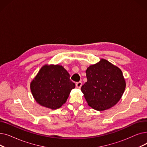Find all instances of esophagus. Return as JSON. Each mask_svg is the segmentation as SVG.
<instances>
[{"instance_id":"34e87169","label":"esophagus","mask_w":147,"mask_h":147,"mask_svg":"<svg viewBox=\"0 0 147 147\" xmlns=\"http://www.w3.org/2000/svg\"><path fill=\"white\" fill-rule=\"evenodd\" d=\"M82 82H78L76 84V86L78 88H80L82 87Z\"/></svg>"}]
</instances>
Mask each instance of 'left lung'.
I'll list each match as a JSON object with an SVG mask.
<instances>
[{"mask_svg": "<svg viewBox=\"0 0 147 147\" xmlns=\"http://www.w3.org/2000/svg\"><path fill=\"white\" fill-rule=\"evenodd\" d=\"M86 73L88 81L81 90L89 106L101 111L110 109L120 101L126 84L118 67L102 58L90 65Z\"/></svg>", "mask_w": 147, "mask_h": 147, "instance_id": "left-lung-1", "label": "left lung"}]
</instances>
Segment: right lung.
<instances>
[{"label":"right lung","mask_w":147,"mask_h":147,"mask_svg":"<svg viewBox=\"0 0 147 147\" xmlns=\"http://www.w3.org/2000/svg\"><path fill=\"white\" fill-rule=\"evenodd\" d=\"M69 73L60 65H44L30 83L36 101L41 106L57 110L65 104L75 84Z\"/></svg>","instance_id":"obj_1"}]
</instances>
